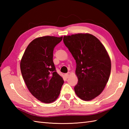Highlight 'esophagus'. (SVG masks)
I'll return each mask as SVG.
<instances>
[{
    "instance_id": "1",
    "label": "esophagus",
    "mask_w": 129,
    "mask_h": 129,
    "mask_svg": "<svg viewBox=\"0 0 129 129\" xmlns=\"http://www.w3.org/2000/svg\"><path fill=\"white\" fill-rule=\"evenodd\" d=\"M65 77H66V78H69V73L65 74Z\"/></svg>"
}]
</instances>
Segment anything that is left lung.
Wrapping results in <instances>:
<instances>
[{"label": "left lung", "mask_w": 129, "mask_h": 129, "mask_svg": "<svg viewBox=\"0 0 129 129\" xmlns=\"http://www.w3.org/2000/svg\"><path fill=\"white\" fill-rule=\"evenodd\" d=\"M63 42L76 63V95L85 101L92 100L101 94L109 80L111 65L108 52L100 41L90 34L64 36Z\"/></svg>", "instance_id": "obj_1"}]
</instances>
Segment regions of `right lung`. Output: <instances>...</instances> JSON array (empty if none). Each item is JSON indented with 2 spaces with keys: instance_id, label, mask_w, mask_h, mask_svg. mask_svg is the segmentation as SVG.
I'll return each instance as SVG.
<instances>
[{
  "instance_id": "right-lung-1",
  "label": "right lung",
  "mask_w": 129,
  "mask_h": 129,
  "mask_svg": "<svg viewBox=\"0 0 129 129\" xmlns=\"http://www.w3.org/2000/svg\"><path fill=\"white\" fill-rule=\"evenodd\" d=\"M62 39V37L36 38L27 46L21 60L20 70L27 87L43 103L56 100L64 84L53 60L54 49Z\"/></svg>"
}]
</instances>
